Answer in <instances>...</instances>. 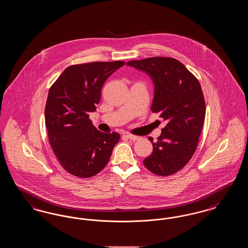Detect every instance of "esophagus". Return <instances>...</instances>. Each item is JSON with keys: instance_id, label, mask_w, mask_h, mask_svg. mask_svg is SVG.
Segmentation results:
<instances>
[{"instance_id": "esophagus-1", "label": "esophagus", "mask_w": 248, "mask_h": 248, "mask_svg": "<svg viewBox=\"0 0 248 248\" xmlns=\"http://www.w3.org/2000/svg\"><path fill=\"white\" fill-rule=\"evenodd\" d=\"M125 137H126L127 139L131 140H140V137L135 136V135H132V134H126V135H125Z\"/></svg>"}]
</instances>
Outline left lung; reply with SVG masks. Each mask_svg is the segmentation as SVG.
I'll return each instance as SVG.
<instances>
[{
	"instance_id": "obj_1",
	"label": "left lung",
	"mask_w": 248,
	"mask_h": 248,
	"mask_svg": "<svg viewBox=\"0 0 248 248\" xmlns=\"http://www.w3.org/2000/svg\"><path fill=\"white\" fill-rule=\"evenodd\" d=\"M127 66L144 71L154 83L152 111L167 122L154 152L143 164L157 176L181 170L195 153L205 116V101L197 78L178 60L155 57L131 60Z\"/></svg>"
}]
</instances>
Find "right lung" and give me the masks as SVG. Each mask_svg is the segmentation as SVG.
<instances>
[{"label":"right lung","instance_id":"obj_1","mask_svg":"<svg viewBox=\"0 0 248 248\" xmlns=\"http://www.w3.org/2000/svg\"><path fill=\"white\" fill-rule=\"evenodd\" d=\"M124 61L91 62L68 67L49 89L46 125L59 164L71 175L91 177L109 161L120 140L116 132L96 129L89 112L96 109L107 79Z\"/></svg>","mask_w":248,"mask_h":248}]
</instances>
